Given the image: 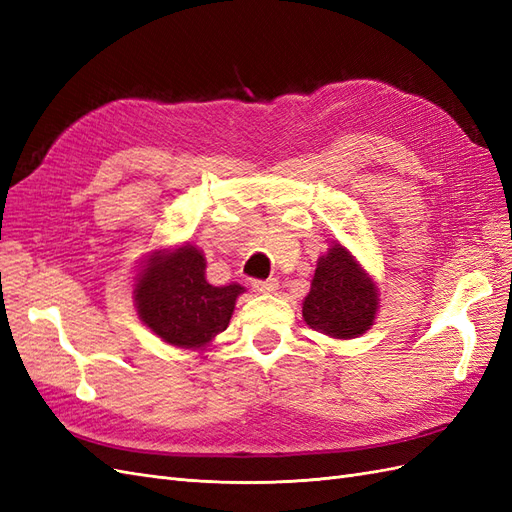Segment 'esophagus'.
Listing matches in <instances>:
<instances>
[{
    "mask_svg": "<svg viewBox=\"0 0 512 512\" xmlns=\"http://www.w3.org/2000/svg\"><path fill=\"white\" fill-rule=\"evenodd\" d=\"M277 280L275 277H271V280H252V288H254V292H260V294H271V292H275L277 290Z\"/></svg>",
    "mask_w": 512,
    "mask_h": 512,
    "instance_id": "34e87169",
    "label": "esophagus"
}]
</instances>
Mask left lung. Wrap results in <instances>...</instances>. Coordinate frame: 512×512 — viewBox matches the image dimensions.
<instances>
[{"label": "left lung", "instance_id": "left-lung-1", "mask_svg": "<svg viewBox=\"0 0 512 512\" xmlns=\"http://www.w3.org/2000/svg\"><path fill=\"white\" fill-rule=\"evenodd\" d=\"M378 312V288L354 256L335 243L318 258L303 318L314 331L335 339L363 335Z\"/></svg>", "mask_w": 512, "mask_h": 512}]
</instances>
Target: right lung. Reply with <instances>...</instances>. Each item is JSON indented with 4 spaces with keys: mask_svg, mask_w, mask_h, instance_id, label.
Here are the masks:
<instances>
[{
    "mask_svg": "<svg viewBox=\"0 0 512 512\" xmlns=\"http://www.w3.org/2000/svg\"><path fill=\"white\" fill-rule=\"evenodd\" d=\"M207 262L198 247L185 243L173 252L156 250L147 256L134 284L138 316L162 342L200 350L226 331L239 284L211 286L205 277Z\"/></svg>",
    "mask_w": 512,
    "mask_h": 512,
    "instance_id": "add662e5",
    "label": "right lung"
}]
</instances>
